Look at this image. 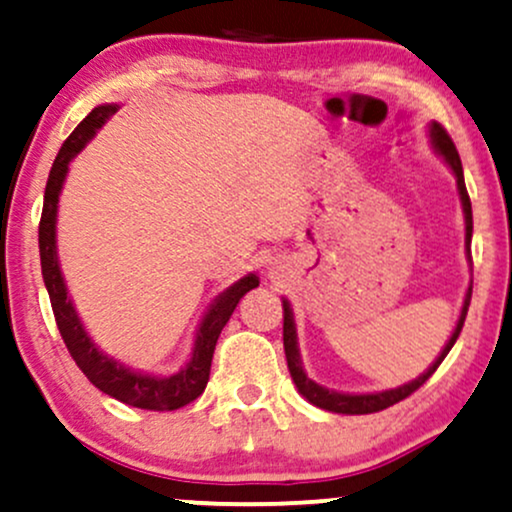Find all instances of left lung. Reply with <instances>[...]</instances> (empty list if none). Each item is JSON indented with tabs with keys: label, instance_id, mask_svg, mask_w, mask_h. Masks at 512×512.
<instances>
[{
	"label": "left lung",
	"instance_id": "1",
	"mask_svg": "<svg viewBox=\"0 0 512 512\" xmlns=\"http://www.w3.org/2000/svg\"><path fill=\"white\" fill-rule=\"evenodd\" d=\"M428 132H431L433 149H436L438 154L443 156V161L448 163L450 170L455 173V178H457V190H460L462 211H464V248H467V257H469V262H472V202H469L467 187H464L460 154H457V149H455V144H452L450 134L445 132V129L440 127L438 122H431V129H428ZM469 301H472V284H469L467 296H464V305H462V313H460V320H457L455 332H452V337L448 339V344H445V349L440 351V356L436 358V361H433V366L428 368L424 375H419V378L411 380V383H407V385L395 387V390L370 392V395H346V392L327 390V387L317 385L315 380H310L308 375H305L303 363H301V351H298L296 322H293V313H291L289 301H284V351H286V363H289V373H291L293 383H296L298 392H301V395L308 399L310 404H315V407H320L325 411H334V414H373V411H383L387 407H392V404L407 399L411 392L419 390V387L424 385L433 373H436V368L440 366V363H443V358L448 356L452 344H455L457 337H460L464 317H467Z\"/></svg>",
	"mask_w": 512,
	"mask_h": 512
}]
</instances>
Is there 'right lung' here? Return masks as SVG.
<instances>
[{
    "label": "right lung",
    "instance_id": "obj_1",
    "mask_svg": "<svg viewBox=\"0 0 512 512\" xmlns=\"http://www.w3.org/2000/svg\"><path fill=\"white\" fill-rule=\"evenodd\" d=\"M115 110L117 105L113 103L93 108L91 113L79 122V127L69 134L67 142L62 144L60 154L55 158V163H52L48 185H45L43 216H40L38 226L40 267H43V281L45 289L50 293L57 330H60L64 344H67L69 354H72L76 366L81 368V373H84L98 390L105 392V395L120 399V402L129 404V407L149 411H173L190 404L192 399H197L204 392V387L209 383V370L211 358H214L216 339H219L226 322L231 320L240 298H243L250 289H257V286H260V279H257L255 274H248L240 281H236L233 286H228L223 293H219V298L211 303L202 325H199L190 361H187L185 368L178 370L175 375L161 378V375L129 370L127 366H122V363H117L115 358L105 356L103 351L91 342L84 325H81L79 315H76L72 298H69L67 293V284H64L60 260H57V202H60V192L64 178H67L69 161L84 149L88 139L96 134V129H101L105 125V120H108L110 115H115Z\"/></svg>",
    "mask_w": 512,
    "mask_h": 512
}]
</instances>
